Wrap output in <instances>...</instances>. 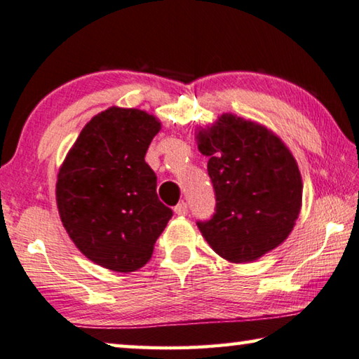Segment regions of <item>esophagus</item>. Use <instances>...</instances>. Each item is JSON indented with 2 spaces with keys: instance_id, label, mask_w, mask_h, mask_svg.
<instances>
[{
  "instance_id": "esophagus-1",
  "label": "esophagus",
  "mask_w": 359,
  "mask_h": 359,
  "mask_svg": "<svg viewBox=\"0 0 359 359\" xmlns=\"http://www.w3.org/2000/svg\"><path fill=\"white\" fill-rule=\"evenodd\" d=\"M174 212L177 214V215H187V214H189V204H187L185 201L179 203L177 206L174 208Z\"/></svg>"
}]
</instances>
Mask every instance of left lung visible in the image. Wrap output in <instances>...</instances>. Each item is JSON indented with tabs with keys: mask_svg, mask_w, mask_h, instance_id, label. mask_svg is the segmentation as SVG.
Segmentation results:
<instances>
[{
	"mask_svg": "<svg viewBox=\"0 0 359 359\" xmlns=\"http://www.w3.org/2000/svg\"><path fill=\"white\" fill-rule=\"evenodd\" d=\"M198 149L209 156L214 214L196 225L220 257L251 262L286 240L302 204V179L291 151L260 124L222 115L200 130Z\"/></svg>",
	"mask_w": 359,
	"mask_h": 359,
	"instance_id": "obj_1",
	"label": "left lung"
}]
</instances>
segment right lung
<instances>
[{
    "label": "right lung",
    "instance_id": "1",
    "mask_svg": "<svg viewBox=\"0 0 359 359\" xmlns=\"http://www.w3.org/2000/svg\"><path fill=\"white\" fill-rule=\"evenodd\" d=\"M159 128L142 110L108 108L83 128L60 168L55 193L62 224L79 251L105 269L144 266L172 217L145 163Z\"/></svg>",
    "mask_w": 359,
    "mask_h": 359
}]
</instances>
